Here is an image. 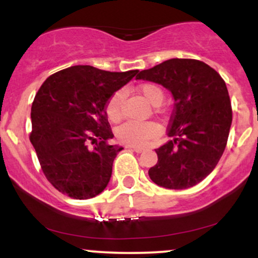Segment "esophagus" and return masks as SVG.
I'll return each instance as SVG.
<instances>
[{"instance_id": "34e87169", "label": "esophagus", "mask_w": 258, "mask_h": 258, "mask_svg": "<svg viewBox=\"0 0 258 258\" xmlns=\"http://www.w3.org/2000/svg\"><path fill=\"white\" fill-rule=\"evenodd\" d=\"M133 150H135L136 153H142V152H144V150H146V148H143V147H131Z\"/></svg>"}]
</instances>
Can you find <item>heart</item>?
<instances>
[{
	"label": "heart",
	"mask_w": 258,
	"mask_h": 258,
	"mask_svg": "<svg viewBox=\"0 0 258 258\" xmlns=\"http://www.w3.org/2000/svg\"><path fill=\"white\" fill-rule=\"evenodd\" d=\"M138 93L150 105H160L164 100V92L159 86L144 84L139 86ZM125 92L117 91L109 98L106 103V114L112 121H119L122 116V103ZM159 133V127L152 122H136L126 121L116 128V137L122 143L128 146H143L150 139L155 138Z\"/></svg>",
	"instance_id": "obj_1"
}]
</instances>
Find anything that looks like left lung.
<instances>
[{
    "mask_svg": "<svg viewBox=\"0 0 258 258\" xmlns=\"http://www.w3.org/2000/svg\"><path fill=\"white\" fill-rule=\"evenodd\" d=\"M136 79L164 86L174 99L167 131L172 139L155 149L150 179L167 189L194 186L214 171L226 149L232 125L226 82L204 61L179 58L142 70Z\"/></svg>",
    "mask_w": 258,
    "mask_h": 258,
    "instance_id": "8db88e82",
    "label": "left lung"
}]
</instances>
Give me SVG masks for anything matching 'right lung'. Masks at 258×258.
Instances as JSON below:
<instances>
[{
  "mask_svg": "<svg viewBox=\"0 0 258 258\" xmlns=\"http://www.w3.org/2000/svg\"><path fill=\"white\" fill-rule=\"evenodd\" d=\"M137 73L75 65L53 74L40 87L31 106L30 142L44 176L60 193L85 200L108 185L122 148L108 143L114 135L106 103Z\"/></svg>",
  "mask_w": 258,
  "mask_h": 258,
  "instance_id": "right-lung-1",
  "label": "right lung"
}]
</instances>
